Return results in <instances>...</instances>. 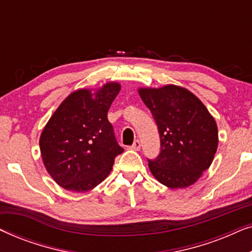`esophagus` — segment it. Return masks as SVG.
<instances>
[{"mask_svg":"<svg viewBox=\"0 0 252 252\" xmlns=\"http://www.w3.org/2000/svg\"><path fill=\"white\" fill-rule=\"evenodd\" d=\"M140 148H141L140 140H135V141H134V143L132 144V147H130V149L137 151V150H140Z\"/></svg>","mask_w":252,"mask_h":252,"instance_id":"esophagus-1","label":"esophagus"}]
</instances>
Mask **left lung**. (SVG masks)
Wrapping results in <instances>:
<instances>
[{"label":"left lung","instance_id":"obj_1","mask_svg":"<svg viewBox=\"0 0 252 252\" xmlns=\"http://www.w3.org/2000/svg\"><path fill=\"white\" fill-rule=\"evenodd\" d=\"M150 110L160 139V151L148 159L160 184L188 187L211 165L218 148V128L204 104L187 89L174 85L139 91Z\"/></svg>","mask_w":252,"mask_h":252}]
</instances>
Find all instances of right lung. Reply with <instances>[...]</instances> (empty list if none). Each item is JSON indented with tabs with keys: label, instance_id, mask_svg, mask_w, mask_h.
<instances>
[{
	"label": "right lung",
	"instance_id": "obj_1",
	"mask_svg": "<svg viewBox=\"0 0 252 252\" xmlns=\"http://www.w3.org/2000/svg\"><path fill=\"white\" fill-rule=\"evenodd\" d=\"M120 85L110 82L95 93H72L51 116L40 137L48 173L61 187L85 192L101 184L124 151L108 120Z\"/></svg>",
	"mask_w": 252,
	"mask_h": 252
}]
</instances>
